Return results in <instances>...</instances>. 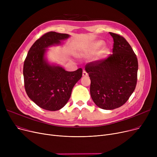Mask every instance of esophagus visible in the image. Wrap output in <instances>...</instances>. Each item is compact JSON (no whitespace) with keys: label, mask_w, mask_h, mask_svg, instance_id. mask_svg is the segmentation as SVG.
Listing matches in <instances>:
<instances>
[{"label":"esophagus","mask_w":157,"mask_h":157,"mask_svg":"<svg viewBox=\"0 0 157 157\" xmlns=\"http://www.w3.org/2000/svg\"><path fill=\"white\" fill-rule=\"evenodd\" d=\"M82 75H83V76H84V77L87 76H88V73L85 71H83V74H82Z\"/></svg>","instance_id":"obj_1"}]
</instances>
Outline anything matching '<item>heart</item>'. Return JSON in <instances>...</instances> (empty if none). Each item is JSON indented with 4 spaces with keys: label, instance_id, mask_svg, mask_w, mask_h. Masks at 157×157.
Wrapping results in <instances>:
<instances>
[{
    "label": "heart",
    "instance_id": "1",
    "mask_svg": "<svg viewBox=\"0 0 157 157\" xmlns=\"http://www.w3.org/2000/svg\"><path fill=\"white\" fill-rule=\"evenodd\" d=\"M104 42L102 40H95L90 44L87 48L81 53V55L85 57H91L95 55L96 59H100L104 57L109 53V48L107 46H103Z\"/></svg>",
    "mask_w": 157,
    "mask_h": 157
}]
</instances>
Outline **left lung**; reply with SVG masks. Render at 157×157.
Listing matches in <instances>:
<instances>
[{
	"mask_svg": "<svg viewBox=\"0 0 157 157\" xmlns=\"http://www.w3.org/2000/svg\"><path fill=\"white\" fill-rule=\"evenodd\" d=\"M109 34L114 40L113 54L85 66L91 80L90 95L98 108L105 110L120 108L128 101L136 88L138 70L136 55L125 39Z\"/></svg>",
	"mask_w": 157,
	"mask_h": 157,
	"instance_id": "left-lung-1",
	"label": "left lung"
}]
</instances>
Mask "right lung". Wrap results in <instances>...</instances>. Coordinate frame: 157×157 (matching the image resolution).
Returning a JSON list of instances; mask_svg holds the SVG:
<instances>
[{
  "instance_id": "obj_1",
  "label": "right lung",
  "mask_w": 157,
  "mask_h": 157,
  "mask_svg": "<svg viewBox=\"0 0 157 157\" xmlns=\"http://www.w3.org/2000/svg\"><path fill=\"white\" fill-rule=\"evenodd\" d=\"M70 35L49 32L30 48L23 65L25 88L36 104L48 111H57L67 103L74 86L82 77V69L65 71L59 65L49 63L48 48L61 44Z\"/></svg>"
}]
</instances>
